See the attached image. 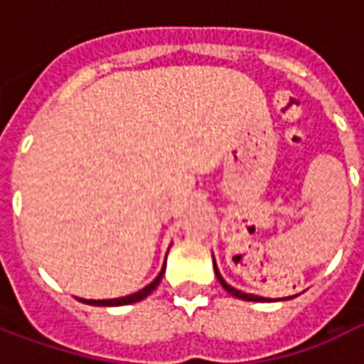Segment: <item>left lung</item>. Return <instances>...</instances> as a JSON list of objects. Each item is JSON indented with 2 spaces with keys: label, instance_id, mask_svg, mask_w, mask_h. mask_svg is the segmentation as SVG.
Segmentation results:
<instances>
[{
  "label": "left lung",
  "instance_id": "1",
  "mask_svg": "<svg viewBox=\"0 0 364 364\" xmlns=\"http://www.w3.org/2000/svg\"><path fill=\"white\" fill-rule=\"evenodd\" d=\"M214 273H216V279L220 281V284L224 287V290H226V292H230L232 296L240 298V300H247V302H271V298L257 296V294H247V292H242V290H237V289H234V287H230L228 282L222 279L220 271H218V267H216V261H214ZM281 300H282V298H281Z\"/></svg>",
  "mask_w": 364,
  "mask_h": 364
}]
</instances>
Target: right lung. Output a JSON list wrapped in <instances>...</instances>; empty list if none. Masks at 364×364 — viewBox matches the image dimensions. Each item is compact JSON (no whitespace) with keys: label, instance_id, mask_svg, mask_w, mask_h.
I'll use <instances>...</instances> for the list:
<instances>
[{"label":"right lung","instance_id":"add662e5","mask_svg":"<svg viewBox=\"0 0 364 364\" xmlns=\"http://www.w3.org/2000/svg\"><path fill=\"white\" fill-rule=\"evenodd\" d=\"M164 273H166V263H164V267H161L158 277H156L148 287H144L142 290H138V292H134V294H128V296L109 298V300H85V298H77V300L83 302V304H91V306H124V304H132V302H140V300H144L148 294H151V292L156 290V287H158L159 281H161Z\"/></svg>","mask_w":364,"mask_h":364}]
</instances>
